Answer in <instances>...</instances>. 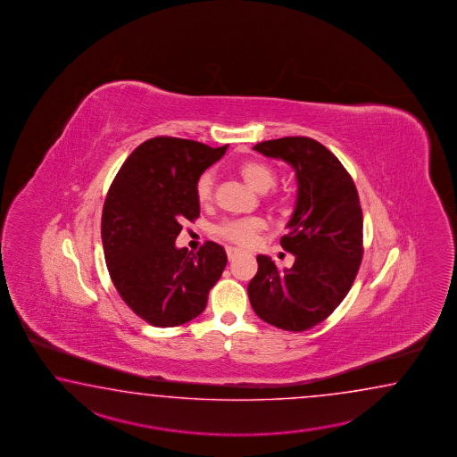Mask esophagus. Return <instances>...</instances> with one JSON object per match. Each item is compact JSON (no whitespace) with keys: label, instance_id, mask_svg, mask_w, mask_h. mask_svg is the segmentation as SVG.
<instances>
[{"label":"esophagus","instance_id":"34e87169","mask_svg":"<svg viewBox=\"0 0 457 457\" xmlns=\"http://www.w3.org/2000/svg\"><path fill=\"white\" fill-rule=\"evenodd\" d=\"M240 254V250H237V248H232V246H227V256H228V260L233 262L237 256Z\"/></svg>","mask_w":457,"mask_h":457}]
</instances>
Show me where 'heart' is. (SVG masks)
<instances>
[{"label": "heart", "instance_id": "b5f03b06", "mask_svg": "<svg viewBox=\"0 0 457 457\" xmlns=\"http://www.w3.org/2000/svg\"><path fill=\"white\" fill-rule=\"evenodd\" d=\"M237 173L242 176L243 181L256 193H266L274 187L278 181V173L274 168L266 165L260 160H246L237 166ZM215 175L214 171H205L199 176L195 183V197L199 204L207 205L214 199ZM264 228V220L260 217L227 220L217 227V235L224 240L246 246L254 242L256 235Z\"/></svg>", "mask_w": 457, "mask_h": 457}]
</instances>
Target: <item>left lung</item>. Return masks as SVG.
<instances>
[{
	"instance_id": "8db88e82",
	"label": "left lung",
	"mask_w": 457,
	"mask_h": 457,
	"mask_svg": "<svg viewBox=\"0 0 457 457\" xmlns=\"http://www.w3.org/2000/svg\"><path fill=\"white\" fill-rule=\"evenodd\" d=\"M264 156L294 168L297 199L281 246L295 256L278 270L258 254L248 284L253 311L281 330L305 331L325 320L346 297L362 260V211L356 186L340 160L309 137L256 144Z\"/></svg>"
}]
</instances>
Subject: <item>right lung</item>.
<instances>
[{
  "label": "right lung",
  "instance_id": "right-lung-1",
  "mask_svg": "<svg viewBox=\"0 0 457 457\" xmlns=\"http://www.w3.org/2000/svg\"><path fill=\"white\" fill-rule=\"evenodd\" d=\"M227 145L155 137L137 146L107 191L101 238L107 270L122 301L140 319L168 328L204 312L227 264L225 250L176 248L185 220L199 217L195 183Z\"/></svg>",
  "mask_w": 457,
  "mask_h": 457
}]
</instances>
